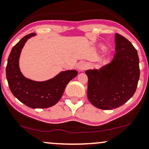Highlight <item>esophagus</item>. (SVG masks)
I'll use <instances>...</instances> for the list:
<instances>
[{
    "label": "esophagus",
    "mask_w": 149,
    "mask_h": 149,
    "mask_svg": "<svg viewBox=\"0 0 149 149\" xmlns=\"http://www.w3.org/2000/svg\"><path fill=\"white\" fill-rule=\"evenodd\" d=\"M87 67H88V63L86 61H81L78 65V68L81 71L84 70L85 69L87 68Z\"/></svg>",
    "instance_id": "1"
}]
</instances>
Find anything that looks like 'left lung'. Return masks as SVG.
<instances>
[{
    "mask_svg": "<svg viewBox=\"0 0 149 149\" xmlns=\"http://www.w3.org/2000/svg\"><path fill=\"white\" fill-rule=\"evenodd\" d=\"M115 53L111 62L100 70L86 71L88 98L100 109H113L128 101L136 91L140 78L137 50L124 36L115 34Z\"/></svg>",
    "mask_w": 149,
    "mask_h": 149,
    "instance_id": "1",
    "label": "left lung"
}]
</instances>
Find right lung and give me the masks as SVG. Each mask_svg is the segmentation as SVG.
Wrapping results in <instances>:
<instances>
[{
    "label": "right lung",
    "instance_id": "right-lung-1",
    "mask_svg": "<svg viewBox=\"0 0 149 149\" xmlns=\"http://www.w3.org/2000/svg\"><path fill=\"white\" fill-rule=\"evenodd\" d=\"M35 35L34 33L26 35L13 46L7 60L6 77L9 89L15 98L31 108L42 109L52 107L59 101L67 84L77 76V72L63 71L43 82L25 78L19 68V57L25 42Z\"/></svg>",
    "mask_w": 149,
    "mask_h": 149
}]
</instances>
